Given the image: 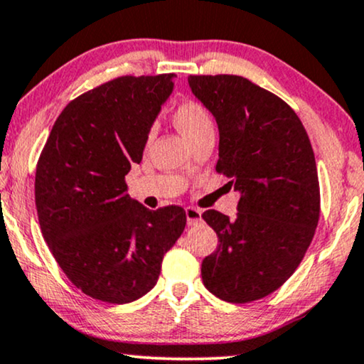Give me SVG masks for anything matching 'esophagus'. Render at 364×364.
I'll return each instance as SVG.
<instances>
[{"label": "esophagus", "instance_id": "esophagus-1", "mask_svg": "<svg viewBox=\"0 0 364 364\" xmlns=\"http://www.w3.org/2000/svg\"><path fill=\"white\" fill-rule=\"evenodd\" d=\"M186 217H187L188 228H192V225H197V224L202 223V212H200V209H196V207H187Z\"/></svg>", "mask_w": 364, "mask_h": 364}]
</instances>
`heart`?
Returning <instances> with one entry per match:
<instances>
[{"label":"heart","mask_w":364,"mask_h":364,"mask_svg":"<svg viewBox=\"0 0 364 364\" xmlns=\"http://www.w3.org/2000/svg\"><path fill=\"white\" fill-rule=\"evenodd\" d=\"M173 122H176L177 129L182 132V135L188 141H192L202 132L214 129V122H212L205 107L191 100L181 103L176 108V112H173Z\"/></svg>","instance_id":"b5f03b06"}]
</instances>
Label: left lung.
Returning a JSON list of instances; mask_svg holds the SVG:
<instances>
[{"label": "left lung", "mask_w": 364, "mask_h": 364, "mask_svg": "<svg viewBox=\"0 0 364 364\" xmlns=\"http://www.w3.org/2000/svg\"><path fill=\"white\" fill-rule=\"evenodd\" d=\"M188 87L219 129L217 172L240 193L237 215L205 210L219 247L202 281L228 303L274 292L303 261L319 220V182L309 136L294 110L237 75H191Z\"/></svg>", "instance_id": "obj_1"}]
</instances>
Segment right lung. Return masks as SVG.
Returning a JSON list of instances; mask_svg holds the SVG:
<instances>
[{"label":"right lung","mask_w":364,"mask_h":364,"mask_svg":"<svg viewBox=\"0 0 364 364\" xmlns=\"http://www.w3.org/2000/svg\"><path fill=\"white\" fill-rule=\"evenodd\" d=\"M172 78L120 77L75 98L38 160L41 232L68 279L93 299L125 304L147 294L186 228L182 207L149 210L125 183L173 92Z\"/></svg>","instance_id":"obj_1"}]
</instances>
